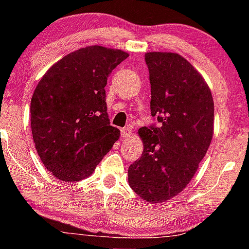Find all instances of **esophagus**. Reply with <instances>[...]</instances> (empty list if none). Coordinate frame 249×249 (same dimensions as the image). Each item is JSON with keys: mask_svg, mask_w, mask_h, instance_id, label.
I'll return each instance as SVG.
<instances>
[{"mask_svg": "<svg viewBox=\"0 0 249 249\" xmlns=\"http://www.w3.org/2000/svg\"><path fill=\"white\" fill-rule=\"evenodd\" d=\"M121 136L122 137H129V136H131V129L128 128V127H124L121 129Z\"/></svg>", "mask_w": 249, "mask_h": 249, "instance_id": "obj_1", "label": "esophagus"}]
</instances>
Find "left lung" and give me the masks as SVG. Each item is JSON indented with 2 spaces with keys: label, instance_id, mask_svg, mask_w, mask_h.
<instances>
[{
  "label": "left lung",
  "instance_id": "8db88e82",
  "mask_svg": "<svg viewBox=\"0 0 249 249\" xmlns=\"http://www.w3.org/2000/svg\"><path fill=\"white\" fill-rule=\"evenodd\" d=\"M151 112L159 122L139 129L144 151L128 169V181L149 203L182 192L198 169L213 136L214 103L204 78L177 53L145 54Z\"/></svg>",
  "mask_w": 249,
  "mask_h": 249
}]
</instances>
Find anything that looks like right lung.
<instances>
[{
  "label": "right lung",
  "instance_id": "right-lung-1",
  "mask_svg": "<svg viewBox=\"0 0 249 249\" xmlns=\"http://www.w3.org/2000/svg\"><path fill=\"white\" fill-rule=\"evenodd\" d=\"M129 56L121 50L87 46L47 70L30 102L36 151L55 178L89 177L119 139L110 125L105 86L112 70Z\"/></svg>",
  "mask_w": 249,
  "mask_h": 249
}]
</instances>
